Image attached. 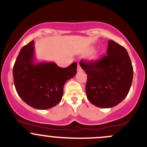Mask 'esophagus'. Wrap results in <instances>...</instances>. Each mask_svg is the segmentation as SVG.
<instances>
[{"label": "esophagus", "instance_id": "1", "mask_svg": "<svg viewBox=\"0 0 147 147\" xmlns=\"http://www.w3.org/2000/svg\"><path fill=\"white\" fill-rule=\"evenodd\" d=\"M82 67H81V65H80V64L79 63H78V65H77V71H82Z\"/></svg>", "mask_w": 147, "mask_h": 147}]
</instances>
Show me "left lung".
<instances>
[{
	"mask_svg": "<svg viewBox=\"0 0 147 147\" xmlns=\"http://www.w3.org/2000/svg\"><path fill=\"white\" fill-rule=\"evenodd\" d=\"M107 55L92 62L80 61L87 74L86 93L92 104L101 108L117 105L128 95L134 69L125 47L109 40Z\"/></svg>",
	"mask_w": 147,
	"mask_h": 147,
	"instance_id": "left-lung-1",
	"label": "left lung"
}]
</instances>
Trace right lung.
<instances>
[{
	"label": "right lung",
	"mask_w": 147,
	"mask_h": 147,
	"mask_svg": "<svg viewBox=\"0 0 147 147\" xmlns=\"http://www.w3.org/2000/svg\"><path fill=\"white\" fill-rule=\"evenodd\" d=\"M34 41L24 46L13 68V82L19 97L33 108L47 110L61 102L63 86L76 75L77 63L61 68L53 62L34 63Z\"/></svg>",
	"instance_id": "1"
}]
</instances>
